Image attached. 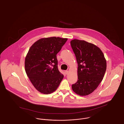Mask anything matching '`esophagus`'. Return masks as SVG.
Wrapping results in <instances>:
<instances>
[{"label": "esophagus", "mask_w": 124, "mask_h": 124, "mask_svg": "<svg viewBox=\"0 0 124 124\" xmlns=\"http://www.w3.org/2000/svg\"><path fill=\"white\" fill-rule=\"evenodd\" d=\"M65 73L66 74H68L69 73V71H65Z\"/></svg>", "instance_id": "esophagus-1"}]
</instances>
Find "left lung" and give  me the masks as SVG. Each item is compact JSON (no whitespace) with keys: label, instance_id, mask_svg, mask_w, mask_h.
<instances>
[{"label":"left lung","instance_id":"obj_1","mask_svg":"<svg viewBox=\"0 0 124 124\" xmlns=\"http://www.w3.org/2000/svg\"><path fill=\"white\" fill-rule=\"evenodd\" d=\"M78 67V81L72 89L80 96L92 93L103 80L106 69V59L99 47L92 43L77 39L71 40Z\"/></svg>","mask_w":124,"mask_h":124}]
</instances>
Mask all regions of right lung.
I'll list each match as a JSON object with an SVG mask.
<instances>
[{"label":"right lung","mask_w":124,"mask_h":124,"mask_svg":"<svg viewBox=\"0 0 124 124\" xmlns=\"http://www.w3.org/2000/svg\"><path fill=\"white\" fill-rule=\"evenodd\" d=\"M67 39L56 37L42 38L30 48L25 58V70L34 87L41 93L54 92L64 78L58 68L56 55Z\"/></svg>","instance_id":"1"}]
</instances>
